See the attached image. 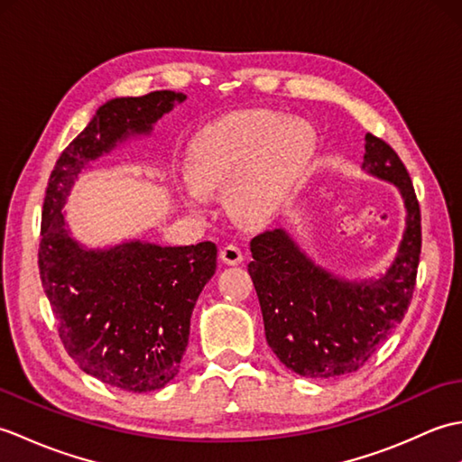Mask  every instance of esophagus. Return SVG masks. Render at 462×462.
<instances>
[{"label":"esophagus","mask_w":462,"mask_h":462,"mask_svg":"<svg viewBox=\"0 0 462 462\" xmlns=\"http://www.w3.org/2000/svg\"><path fill=\"white\" fill-rule=\"evenodd\" d=\"M220 260L228 266H238V263L244 260V254L238 246L234 244H226V246L220 250Z\"/></svg>","instance_id":"esophagus-1"}]
</instances>
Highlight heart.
I'll list each match as a JSON object with an SVG mask.
<instances>
[{"mask_svg":"<svg viewBox=\"0 0 462 462\" xmlns=\"http://www.w3.org/2000/svg\"><path fill=\"white\" fill-rule=\"evenodd\" d=\"M316 149L313 129L276 111L254 109L222 116L194 136L186 174L202 190L232 182L230 204L240 218L262 220L286 199ZM186 204L199 208L202 196L186 189Z\"/></svg>","mask_w":462,"mask_h":462,"instance_id":"b5f03b06","label":"heart"}]
</instances>
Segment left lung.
Instances as JSON below:
<instances>
[{"label":"left lung","mask_w":462,"mask_h":462,"mask_svg":"<svg viewBox=\"0 0 462 462\" xmlns=\"http://www.w3.org/2000/svg\"><path fill=\"white\" fill-rule=\"evenodd\" d=\"M363 169L393 182L405 202V232L397 256L379 280L347 282L319 268L282 228L252 238L250 278L263 329L278 359L308 379L347 375L385 341L413 298L420 256V210L399 154L365 134Z\"/></svg>","instance_id":"8db88e82"}]
</instances>
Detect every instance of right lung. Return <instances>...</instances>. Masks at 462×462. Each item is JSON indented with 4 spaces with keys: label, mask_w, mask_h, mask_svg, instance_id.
<instances>
[{
    "label": "right lung",
    "mask_w": 462,
    "mask_h": 462,
    "mask_svg": "<svg viewBox=\"0 0 462 462\" xmlns=\"http://www.w3.org/2000/svg\"><path fill=\"white\" fill-rule=\"evenodd\" d=\"M186 95L154 91L121 97L97 109L59 156L42 212L39 276L71 359L85 373L131 393L162 389L180 369L190 316L216 272V244L156 246L131 240L87 250L61 214L77 176L116 143L149 134Z\"/></svg>",
    "instance_id": "add662e5"
}]
</instances>
